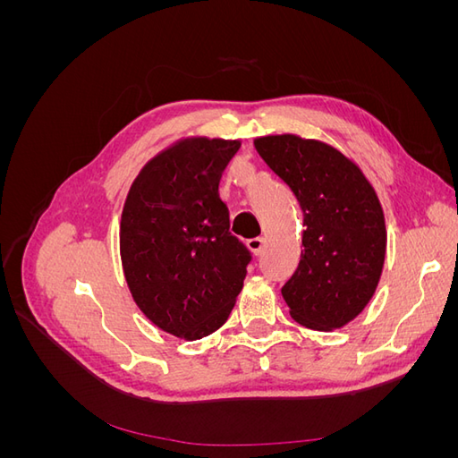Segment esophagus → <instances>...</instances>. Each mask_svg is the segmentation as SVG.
Here are the masks:
<instances>
[{"label":"esophagus","mask_w":458,"mask_h":458,"mask_svg":"<svg viewBox=\"0 0 458 458\" xmlns=\"http://www.w3.org/2000/svg\"><path fill=\"white\" fill-rule=\"evenodd\" d=\"M248 248H250V250H252L256 256H259V254L263 252V248H266V239H263V237L250 239V241H248Z\"/></svg>","instance_id":"1"}]
</instances>
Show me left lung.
Wrapping results in <instances>:
<instances>
[{
	"label": "left lung",
	"instance_id": "8db88e82",
	"mask_svg": "<svg viewBox=\"0 0 458 458\" xmlns=\"http://www.w3.org/2000/svg\"><path fill=\"white\" fill-rule=\"evenodd\" d=\"M254 145L303 212L301 258L281 288L290 315L313 330L348 325L370 301L384 267L386 225L377 192L327 143L269 135Z\"/></svg>",
	"mask_w": 458,
	"mask_h": 458
}]
</instances>
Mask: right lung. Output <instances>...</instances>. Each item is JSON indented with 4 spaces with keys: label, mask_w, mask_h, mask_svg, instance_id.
Returning <instances> with one entry per match:
<instances>
[{
    "label": "right lung",
    "mask_w": 458,
    "mask_h": 458,
    "mask_svg": "<svg viewBox=\"0 0 458 458\" xmlns=\"http://www.w3.org/2000/svg\"><path fill=\"white\" fill-rule=\"evenodd\" d=\"M239 141L195 137L152 158L128 192L120 256L130 293L158 328L199 340L234 306L248 248L229 233L219 179Z\"/></svg>",
    "instance_id": "add662e5"
}]
</instances>
